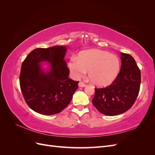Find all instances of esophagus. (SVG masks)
<instances>
[{
  "mask_svg": "<svg viewBox=\"0 0 155 155\" xmlns=\"http://www.w3.org/2000/svg\"><path fill=\"white\" fill-rule=\"evenodd\" d=\"M78 85H79V87H86V85L83 82H79V84H78Z\"/></svg>",
  "mask_w": 155,
  "mask_h": 155,
  "instance_id": "1",
  "label": "esophagus"
}]
</instances>
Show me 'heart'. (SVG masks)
I'll return each instance as SVG.
<instances>
[{
	"instance_id": "b5f03b06",
	"label": "heart",
	"mask_w": 155,
	"mask_h": 155,
	"mask_svg": "<svg viewBox=\"0 0 155 155\" xmlns=\"http://www.w3.org/2000/svg\"><path fill=\"white\" fill-rule=\"evenodd\" d=\"M68 68L72 76L76 79L85 76L88 70V77L94 85L105 87L110 85L118 75L120 61L114 54L91 49L81 51L78 58H70Z\"/></svg>"
}]
</instances>
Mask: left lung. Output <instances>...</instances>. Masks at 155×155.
<instances>
[{
    "mask_svg": "<svg viewBox=\"0 0 155 155\" xmlns=\"http://www.w3.org/2000/svg\"><path fill=\"white\" fill-rule=\"evenodd\" d=\"M121 68L115 80L105 88H95L92 104L101 113L116 116L128 110L138 95L141 74L134 59L121 52Z\"/></svg>",
    "mask_w": 155,
    "mask_h": 155,
    "instance_id": "obj_1",
    "label": "left lung"
}]
</instances>
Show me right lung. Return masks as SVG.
<instances>
[{"mask_svg":"<svg viewBox=\"0 0 155 155\" xmlns=\"http://www.w3.org/2000/svg\"><path fill=\"white\" fill-rule=\"evenodd\" d=\"M67 46L36 48L23 61L20 86L31 109L44 115L59 113L71 101L79 81L68 78L64 57ZM44 63H47L45 66Z\"/></svg>","mask_w":155,"mask_h":155,"instance_id":"right-lung-1","label":"right lung"}]
</instances>
